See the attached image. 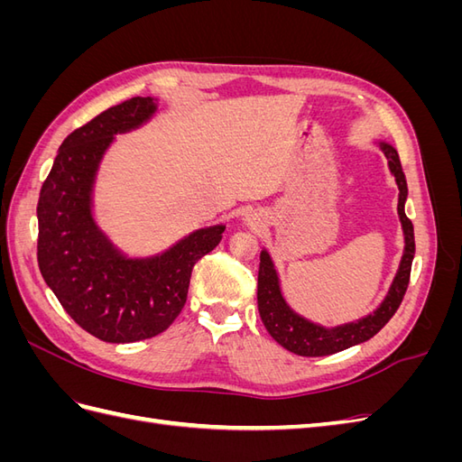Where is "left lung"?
Instances as JSON below:
<instances>
[{"label":"left lung","mask_w":462,"mask_h":462,"mask_svg":"<svg viewBox=\"0 0 462 462\" xmlns=\"http://www.w3.org/2000/svg\"><path fill=\"white\" fill-rule=\"evenodd\" d=\"M377 146H380L383 156L387 158L389 171L395 177V183L399 187L397 212L404 235V250L399 270L393 277V283H391L382 304L372 314L355 321H346V324L341 326L326 328L314 324L309 318H304L291 309L282 292V285H279L275 263L268 250L263 248L260 253L258 270V312L268 333L291 353L300 356H328L345 351L348 346L368 341L393 318L404 292H407L414 258V227L412 221L404 214V202H407L409 194L407 179H404L397 150L387 143H377Z\"/></svg>","instance_id":"obj_1"}]
</instances>
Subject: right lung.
Returning <instances> with one entry per match:
<instances>
[{
  "label": "right lung",
  "mask_w": 462,
  "mask_h": 462,
  "mask_svg": "<svg viewBox=\"0 0 462 462\" xmlns=\"http://www.w3.org/2000/svg\"><path fill=\"white\" fill-rule=\"evenodd\" d=\"M158 111L153 97H131L69 134L40 190L38 265L65 312L106 343H134L165 331L183 310L194 263L219 245L226 226L189 233L153 256L131 258L100 229L92 194L116 134Z\"/></svg>",
  "instance_id": "obj_1"
}]
</instances>
